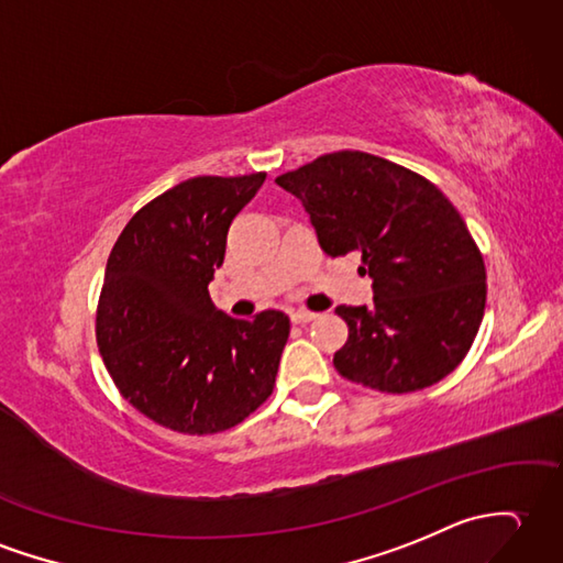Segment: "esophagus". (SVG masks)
<instances>
[{
    "label": "esophagus",
    "mask_w": 563,
    "mask_h": 563,
    "mask_svg": "<svg viewBox=\"0 0 563 563\" xmlns=\"http://www.w3.org/2000/svg\"><path fill=\"white\" fill-rule=\"evenodd\" d=\"M290 317H292L295 323H309V321L317 319L319 313H313V311H309V309H297V311L290 313Z\"/></svg>",
    "instance_id": "esophagus-1"
}]
</instances>
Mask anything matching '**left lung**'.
<instances>
[{
  "label": "left lung",
  "instance_id": "obj_1",
  "mask_svg": "<svg viewBox=\"0 0 563 563\" xmlns=\"http://www.w3.org/2000/svg\"><path fill=\"white\" fill-rule=\"evenodd\" d=\"M329 256L357 252L372 307L335 313L347 341L341 376L382 394H412L449 376L485 317L487 271L455 206L412 169L362 151L325 153L280 175Z\"/></svg>",
  "mask_w": 563,
  "mask_h": 563
}]
</instances>
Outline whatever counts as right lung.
Wrapping results in <instances>:
<instances>
[{"label": "right lung", "mask_w": 563, "mask_h": 563, "mask_svg": "<svg viewBox=\"0 0 563 563\" xmlns=\"http://www.w3.org/2000/svg\"><path fill=\"white\" fill-rule=\"evenodd\" d=\"M264 179L179 181L126 222L104 268L96 313L104 367L141 415L179 434L240 424L276 386L290 319L276 309L232 319L208 295L230 222Z\"/></svg>", "instance_id": "right-lung-1"}]
</instances>
